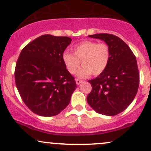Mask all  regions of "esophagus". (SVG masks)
<instances>
[{
	"instance_id": "34e87169",
	"label": "esophagus",
	"mask_w": 151,
	"mask_h": 151,
	"mask_svg": "<svg viewBox=\"0 0 151 151\" xmlns=\"http://www.w3.org/2000/svg\"><path fill=\"white\" fill-rule=\"evenodd\" d=\"M81 83H82L81 80H79V79H76V83H77V85H80Z\"/></svg>"
}]
</instances>
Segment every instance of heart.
<instances>
[{
	"instance_id": "obj_1",
	"label": "heart",
	"mask_w": 151,
	"mask_h": 151,
	"mask_svg": "<svg viewBox=\"0 0 151 151\" xmlns=\"http://www.w3.org/2000/svg\"><path fill=\"white\" fill-rule=\"evenodd\" d=\"M72 53L64 52L62 60L70 74L77 71V77H86L92 74L97 76L104 72L110 58V50L107 44L95 41L85 40L72 47Z\"/></svg>"
}]
</instances>
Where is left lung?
<instances>
[{
  "mask_svg": "<svg viewBox=\"0 0 151 151\" xmlns=\"http://www.w3.org/2000/svg\"><path fill=\"white\" fill-rule=\"evenodd\" d=\"M107 44L110 58L104 72L89 80L92 86L87 96L90 106L101 115H115L123 112L134 99L139 84L136 57L118 36L109 33L88 36Z\"/></svg>",
  "mask_w": 151,
  "mask_h": 151,
  "instance_id": "left-lung-1",
  "label": "left lung"
}]
</instances>
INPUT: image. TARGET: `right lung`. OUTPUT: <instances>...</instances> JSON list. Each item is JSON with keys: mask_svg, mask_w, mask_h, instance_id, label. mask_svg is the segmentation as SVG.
I'll return each instance as SVG.
<instances>
[{"mask_svg": "<svg viewBox=\"0 0 151 151\" xmlns=\"http://www.w3.org/2000/svg\"><path fill=\"white\" fill-rule=\"evenodd\" d=\"M71 41L67 36L42 35L19 54L15 83L23 102L36 115L54 116L69 104L77 85L67 71L62 55Z\"/></svg>", "mask_w": 151, "mask_h": 151, "instance_id": "obj_1", "label": "right lung"}]
</instances>
